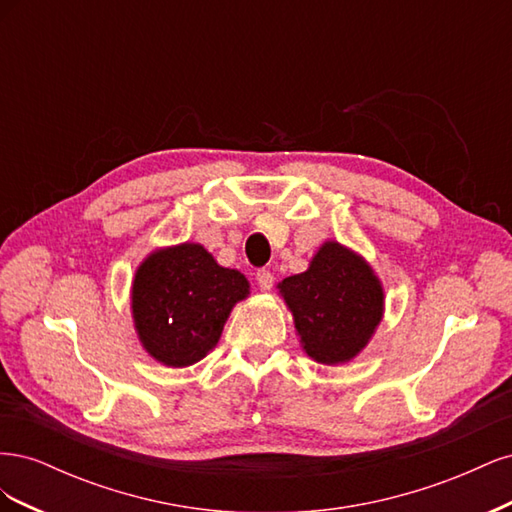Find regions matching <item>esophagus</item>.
Returning <instances> with one entry per match:
<instances>
[{"label": "esophagus", "mask_w": 512, "mask_h": 512, "mask_svg": "<svg viewBox=\"0 0 512 512\" xmlns=\"http://www.w3.org/2000/svg\"><path fill=\"white\" fill-rule=\"evenodd\" d=\"M256 284L260 286V290H271L273 286V273L267 269H258L256 271Z\"/></svg>", "instance_id": "obj_1"}]
</instances>
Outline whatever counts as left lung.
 I'll list each match as a JSON object with an SVG mask.
<instances>
[{
    "instance_id": "1",
    "label": "left lung",
    "mask_w": 512,
    "mask_h": 512,
    "mask_svg": "<svg viewBox=\"0 0 512 512\" xmlns=\"http://www.w3.org/2000/svg\"><path fill=\"white\" fill-rule=\"evenodd\" d=\"M277 288L303 350L324 365L354 359L382 320L380 280L361 256L335 241L320 247L305 273L286 277Z\"/></svg>"
}]
</instances>
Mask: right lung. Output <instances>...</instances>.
I'll return each instance as SVG.
<instances>
[{"instance_id": "right-lung-1", "label": "right lung", "mask_w": 512, "mask_h": 512, "mask_svg": "<svg viewBox=\"0 0 512 512\" xmlns=\"http://www.w3.org/2000/svg\"><path fill=\"white\" fill-rule=\"evenodd\" d=\"M250 284L220 267L198 243L153 252L132 284V316L143 348L168 367L198 363L218 344L224 322Z\"/></svg>"}]
</instances>
